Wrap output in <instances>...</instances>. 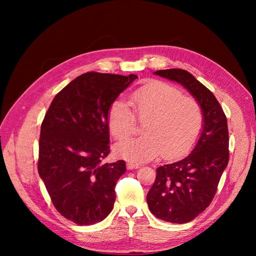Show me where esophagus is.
I'll list each match as a JSON object with an SVG mask.
<instances>
[{
	"mask_svg": "<svg viewBox=\"0 0 256 256\" xmlns=\"http://www.w3.org/2000/svg\"><path fill=\"white\" fill-rule=\"evenodd\" d=\"M140 168V166L136 164H134V162H128L127 164V168L128 170H134V168Z\"/></svg>",
	"mask_w": 256,
	"mask_h": 256,
	"instance_id": "1",
	"label": "esophagus"
}]
</instances>
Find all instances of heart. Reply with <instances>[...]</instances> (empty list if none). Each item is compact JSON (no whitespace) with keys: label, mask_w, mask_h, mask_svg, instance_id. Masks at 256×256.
Masks as SVG:
<instances>
[{"label":"heart","mask_w":256,"mask_h":256,"mask_svg":"<svg viewBox=\"0 0 256 256\" xmlns=\"http://www.w3.org/2000/svg\"><path fill=\"white\" fill-rule=\"evenodd\" d=\"M134 113L122 99L111 104L106 114L108 126L116 140L132 134L136 116L145 122L141 138L116 144L115 154L130 162H146L164 154L177 158L189 150L203 126L202 108L194 98L182 96L174 85L154 81L134 92L130 98Z\"/></svg>","instance_id":"1"}]
</instances>
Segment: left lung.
I'll return each instance as SVG.
<instances>
[{
    "label": "left lung",
    "mask_w": 256,
    "mask_h": 256,
    "mask_svg": "<svg viewBox=\"0 0 256 256\" xmlns=\"http://www.w3.org/2000/svg\"><path fill=\"white\" fill-rule=\"evenodd\" d=\"M154 74L182 85L202 108V131L193 150L173 164L159 166L156 180L146 196L156 218L187 223L210 204L228 166V120L214 95L190 72L172 68Z\"/></svg>",
    "instance_id": "left-lung-1"
}]
</instances>
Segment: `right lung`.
Wrapping results in <instances>:
<instances>
[{"instance_id":"obj_1","label":"right lung","mask_w":256,"mask_h":256,"mask_svg":"<svg viewBox=\"0 0 256 256\" xmlns=\"http://www.w3.org/2000/svg\"><path fill=\"white\" fill-rule=\"evenodd\" d=\"M138 76L86 72L54 97L40 129L38 173L56 210L79 226L106 219L126 172L110 154L108 110Z\"/></svg>"}]
</instances>
